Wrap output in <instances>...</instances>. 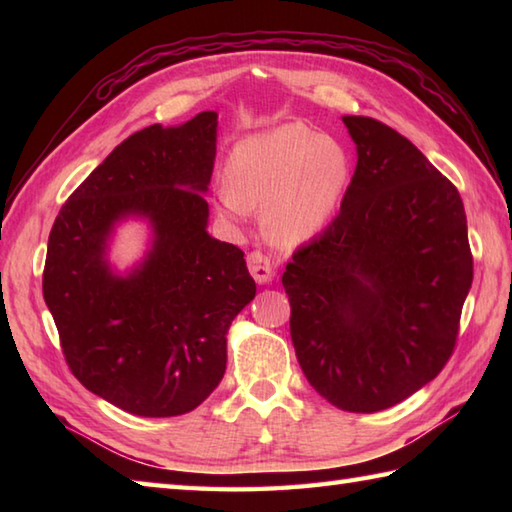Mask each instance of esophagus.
<instances>
[{"instance_id": "1", "label": "esophagus", "mask_w": 512, "mask_h": 512, "mask_svg": "<svg viewBox=\"0 0 512 512\" xmlns=\"http://www.w3.org/2000/svg\"><path fill=\"white\" fill-rule=\"evenodd\" d=\"M246 262H248L250 275L255 277L257 284H270V281H273L275 264H273V259L262 253V250H253V253L248 255Z\"/></svg>"}]
</instances>
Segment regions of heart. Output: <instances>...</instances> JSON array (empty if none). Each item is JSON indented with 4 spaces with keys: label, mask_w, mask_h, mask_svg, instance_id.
I'll return each instance as SVG.
<instances>
[{
    "label": "heart",
    "mask_w": 512,
    "mask_h": 512,
    "mask_svg": "<svg viewBox=\"0 0 512 512\" xmlns=\"http://www.w3.org/2000/svg\"><path fill=\"white\" fill-rule=\"evenodd\" d=\"M350 171L341 143L306 125H279L233 147L217 213L237 222L248 211H262L266 235L281 246H297L330 222Z\"/></svg>",
    "instance_id": "heart-1"
}]
</instances>
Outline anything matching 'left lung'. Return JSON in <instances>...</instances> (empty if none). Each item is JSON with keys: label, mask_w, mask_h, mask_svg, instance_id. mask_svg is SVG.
I'll list each match as a JSON object with an SVG mask.
<instances>
[{"label": "left lung", "mask_w": 512, "mask_h": 512, "mask_svg": "<svg viewBox=\"0 0 512 512\" xmlns=\"http://www.w3.org/2000/svg\"><path fill=\"white\" fill-rule=\"evenodd\" d=\"M343 123L358 160L341 211L281 284L308 383L334 407L374 413L447 365L473 255L460 193L422 151L374 118Z\"/></svg>", "instance_id": "1"}]
</instances>
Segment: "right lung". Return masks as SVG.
I'll return each mask as SVG.
<instances>
[{"mask_svg":"<svg viewBox=\"0 0 512 512\" xmlns=\"http://www.w3.org/2000/svg\"><path fill=\"white\" fill-rule=\"evenodd\" d=\"M217 114L123 140L54 220L43 299L79 383L123 411L169 418L220 385L226 332L255 299L244 253L206 233ZM145 216L152 246L127 276L106 262L118 221Z\"/></svg>","mask_w":512,"mask_h":512,"instance_id":"1","label":"right lung"}]
</instances>
